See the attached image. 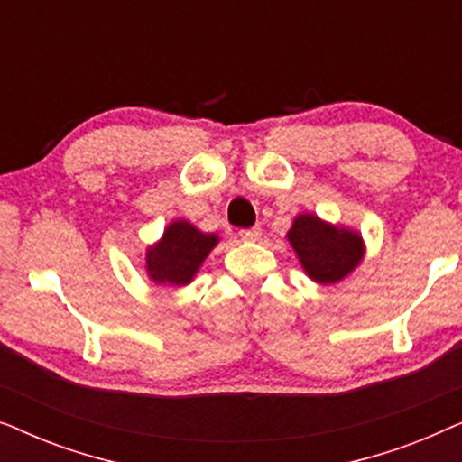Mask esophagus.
<instances>
[{
	"mask_svg": "<svg viewBox=\"0 0 462 462\" xmlns=\"http://www.w3.org/2000/svg\"><path fill=\"white\" fill-rule=\"evenodd\" d=\"M261 236H263L261 226H252V229L239 231V237H242L244 242H256V239H261Z\"/></svg>",
	"mask_w": 462,
	"mask_h": 462,
	"instance_id": "1",
	"label": "esophagus"
}]
</instances>
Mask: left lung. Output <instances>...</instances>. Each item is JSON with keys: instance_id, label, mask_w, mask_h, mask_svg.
I'll use <instances>...</instances> for the list:
<instances>
[{"instance_id": "left-lung-1", "label": "left lung", "mask_w": 462, "mask_h": 462, "mask_svg": "<svg viewBox=\"0 0 462 462\" xmlns=\"http://www.w3.org/2000/svg\"><path fill=\"white\" fill-rule=\"evenodd\" d=\"M288 239L302 269L319 283H337L357 267L364 256L362 237L356 231L328 225L313 214L294 218Z\"/></svg>"}]
</instances>
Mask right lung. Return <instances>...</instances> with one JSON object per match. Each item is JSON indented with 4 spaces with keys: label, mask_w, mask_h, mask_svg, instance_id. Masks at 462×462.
<instances>
[{
    "label": "right lung",
    "mask_w": 462,
    "mask_h": 462,
    "mask_svg": "<svg viewBox=\"0 0 462 462\" xmlns=\"http://www.w3.org/2000/svg\"><path fill=\"white\" fill-rule=\"evenodd\" d=\"M217 244L214 233H201L187 220H176L163 231L162 242L147 250V273L157 283L187 286Z\"/></svg>",
    "instance_id": "add662e5"
}]
</instances>
